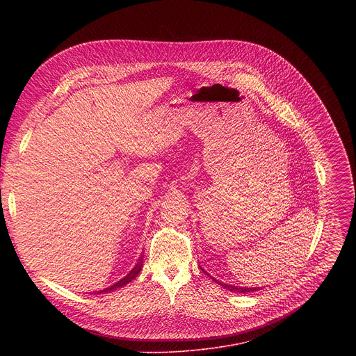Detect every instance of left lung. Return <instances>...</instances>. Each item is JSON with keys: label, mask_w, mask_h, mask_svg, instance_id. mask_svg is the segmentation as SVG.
I'll list each match as a JSON object with an SVG mask.
<instances>
[{"label": "left lung", "mask_w": 356, "mask_h": 356, "mask_svg": "<svg viewBox=\"0 0 356 356\" xmlns=\"http://www.w3.org/2000/svg\"><path fill=\"white\" fill-rule=\"evenodd\" d=\"M201 270H204V269H201ZM213 280H214L216 283L221 284L224 289H227V290H229V291H238V293H250V291H257V290H258L257 287H241V286H235V284L222 283V282H218V280H216L214 277H213Z\"/></svg>", "instance_id": "left-lung-1"}]
</instances>
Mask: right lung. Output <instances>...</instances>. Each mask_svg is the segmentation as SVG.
I'll return each instance as SVG.
<instances>
[{
    "label": "right lung",
    "instance_id": "right-lung-1",
    "mask_svg": "<svg viewBox=\"0 0 356 356\" xmlns=\"http://www.w3.org/2000/svg\"><path fill=\"white\" fill-rule=\"evenodd\" d=\"M140 269H142V259H139V262L134 266V269H132L124 279H121L120 282H117L115 284H113V286H110V287H107V289H104V290H99L98 293H99V294H101V293H108V291H113V290H115V289H118V287H122V286L128 284L129 282H132V280L139 275Z\"/></svg>",
    "mask_w": 356,
    "mask_h": 356
}]
</instances>
